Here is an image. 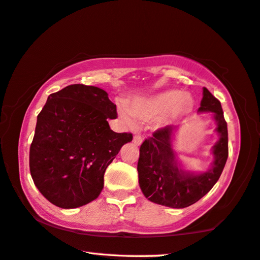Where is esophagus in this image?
Returning <instances> with one entry per match:
<instances>
[{
    "mask_svg": "<svg viewBox=\"0 0 260 260\" xmlns=\"http://www.w3.org/2000/svg\"><path fill=\"white\" fill-rule=\"evenodd\" d=\"M142 137L140 134H137V135H134V138H133V142L135 143V145L137 146H140L142 143Z\"/></svg>",
    "mask_w": 260,
    "mask_h": 260,
    "instance_id": "34e87169",
    "label": "esophagus"
}]
</instances>
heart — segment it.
<instances>
[{
    "label": "heart",
    "instance_id": "heart-1",
    "mask_svg": "<svg viewBox=\"0 0 260 260\" xmlns=\"http://www.w3.org/2000/svg\"><path fill=\"white\" fill-rule=\"evenodd\" d=\"M194 108V100L189 93L171 89L156 93L148 98L132 102L129 109L125 105L119 106V114L127 125L134 126L137 121L157 120L160 125L175 119L186 117Z\"/></svg>",
    "mask_w": 260,
    "mask_h": 260
}]
</instances>
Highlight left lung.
<instances>
[{
	"label": "left lung",
	"instance_id": "obj_1",
	"mask_svg": "<svg viewBox=\"0 0 260 260\" xmlns=\"http://www.w3.org/2000/svg\"><path fill=\"white\" fill-rule=\"evenodd\" d=\"M199 111H211L217 122L220 140L213 148L211 170L193 175L177 167L171 148L174 127L166 126L152 133L140 147L138 162L139 184L143 194L152 203L171 208H185L197 203L219 180L228 158V128L220 101L204 88Z\"/></svg>",
	"mask_w": 260,
	"mask_h": 260
}]
</instances>
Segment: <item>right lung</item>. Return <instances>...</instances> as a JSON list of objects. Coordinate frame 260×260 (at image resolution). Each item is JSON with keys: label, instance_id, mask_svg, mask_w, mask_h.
Here are the masks:
<instances>
[{"label": "right lung", "instance_id": "obj_1", "mask_svg": "<svg viewBox=\"0 0 260 260\" xmlns=\"http://www.w3.org/2000/svg\"><path fill=\"white\" fill-rule=\"evenodd\" d=\"M117 106L97 86L72 84L51 93L37 118L30 172L46 199L76 208L97 199L106 168L132 133H115L108 119Z\"/></svg>", "mask_w": 260, "mask_h": 260}]
</instances>
